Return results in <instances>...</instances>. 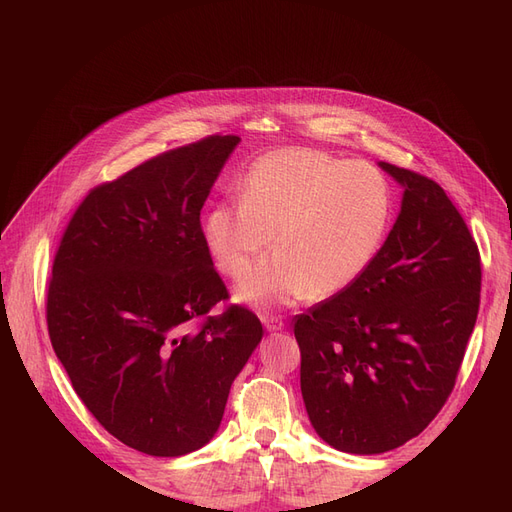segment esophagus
Returning <instances> with one entry per match:
<instances>
[{
    "label": "esophagus",
    "instance_id": "1",
    "mask_svg": "<svg viewBox=\"0 0 512 512\" xmlns=\"http://www.w3.org/2000/svg\"><path fill=\"white\" fill-rule=\"evenodd\" d=\"M262 324H265V329L269 333H277V331H284V320L280 316H262Z\"/></svg>",
    "mask_w": 512,
    "mask_h": 512
}]
</instances>
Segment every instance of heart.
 I'll return each instance as SVG.
<instances>
[{
	"mask_svg": "<svg viewBox=\"0 0 512 512\" xmlns=\"http://www.w3.org/2000/svg\"><path fill=\"white\" fill-rule=\"evenodd\" d=\"M393 213V192L378 168L337 160L307 147L258 158L241 181V198H226L203 218V241L228 277L256 307L320 299L350 288L376 258Z\"/></svg>",
	"mask_w": 512,
	"mask_h": 512,
	"instance_id": "heart-1",
	"label": "heart"
}]
</instances>
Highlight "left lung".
Masks as SVG:
<instances>
[{
    "instance_id": "obj_1",
    "label": "left lung",
    "mask_w": 512,
    "mask_h": 512,
    "mask_svg": "<svg viewBox=\"0 0 512 512\" xmlns=\"http://www.w3.org/2000/svg\"><path fill=\"white\" fill-rule=\"evenodd\" d=\"M401 209L367 271L297 316L301 393L337 451L380 455L418 436L451 395L480 303L478 247L436 181L378 162Z\"/></svg>"
}]
</instances>
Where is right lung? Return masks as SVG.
<instances>
[{
	"label": "right lung",
	"mask_w": 512,
	"mask_h": 512,
	"mask_svg": "<svg viewBox=\"0 0 512 512\" xmlns=\"http://www.w3.org/2000/svg\"><path fill=\"white\" fill-rule=\"evenodd\" d=\"M239 143L209 136L98 185L53 262L46 322L57 359L98 423L145 455L203 448L262 339L250 309L207 316L228 292L200 209Z\"/></svg>",
	"instance_id": "1"
}]
</instances>
